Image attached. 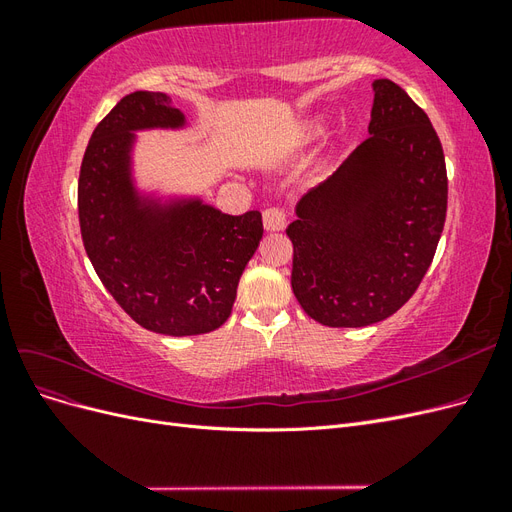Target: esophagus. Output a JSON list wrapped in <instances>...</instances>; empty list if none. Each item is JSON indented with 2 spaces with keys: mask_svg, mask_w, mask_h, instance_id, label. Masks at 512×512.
<instances>
[{
  "mask_svg": "<svg viewBox=\"0 0 512 512\" xmlns=\"http://www.w3.org/2000/svg\"><path fill=\"white\" fill-rule=\"evenodd\" d=\"M262 222L267 230H282L286 226V213L280 207H271L262 213Z\"/></svg>",
  "mask_w": 512,
  "mask_h": 512,
  "instance_id": "1",
  "label": "esophagus"
}]
</instances>
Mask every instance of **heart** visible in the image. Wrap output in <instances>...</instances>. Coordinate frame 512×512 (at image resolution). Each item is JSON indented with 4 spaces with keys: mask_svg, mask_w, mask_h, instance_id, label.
I'll use <instances>...</instances> for the list:
<instances>
[{
    "mask_svg": "<svg viewBox=\"0 0 512 512\" xmlns=\"http://www.w3.org/2000/svg\"><path fill=\"white\" fill-rule=\"evenodd\" d=\"M320 126H322V123H320V121H314V123H312V126H309V128H307V132H318V130H320Z\"/></svg>",
    "mask_w": 512,
    "mask_h": 512,
    "instance_id": "1",
    "label": "heart"
}]
</instances>
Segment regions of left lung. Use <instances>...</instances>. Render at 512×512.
<instances>
[{
  "mask_svg": "<svg viewBox=\"0 0 512 512\" xmlns=\"http://www.w3.org/2000/svg\"><path fill=\"white\" fill-rule=\"evenodd\" d=\"M371 87V136L301 198L286 228L292 292L324 327H367L408 303L446 220V162L429 117L393 81Z\"/></svg>",
  "mask_w": 512,
  "mask_h": 512,
  "instance_id": "obj_1",
  "label": "left lung"
}]
</instances>
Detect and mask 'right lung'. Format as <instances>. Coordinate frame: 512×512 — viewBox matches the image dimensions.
I'll return each instance as SVG.
<instances>
[{
  "instance_id": "1",
  "label": "right lung",
  "mask_w": 512,
  "mask_h": 512,
  "mask_svg": "<svg viewBox=\"0 0 512 512\" xmlns=\"http://www.w3.org/2000/svg\"><path fill=\"white\" fill-rule=\"evenodd\" d=\"M160 91L121 98L91 134L79 175V222L100 282L147 331L185 337L228 320L262 239L260 211L228 215L200 200L158 205L132 183L134 130L181 128Z\"/></svg>"
}]
</instances>
